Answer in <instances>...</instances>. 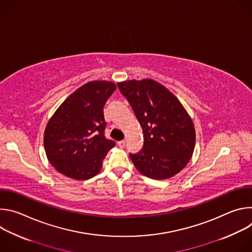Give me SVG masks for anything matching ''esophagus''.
Listing matches in <instances>:
<instances>
[{
	"instance_id": "34e87169",
	"label": "esophagus",
	"mask_w": 252,
	"mask_h": 252,
	"mask_svg": "<svg viewBox=\"0 0 252 252\" xmlns=\"http://www.w3.org/2000/svg\"><path fill=\"white\" fill-rule=\"evenodd\" d=\"M118 146H119L120 148H124V147L126 146V140H120V141H118Z\"/></svg>"
}]
</instances>
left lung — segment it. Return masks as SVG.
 <instances>
[{
    "label": "left lung",
    "mask_w": 252,
    "mask_h": 252,
    "mask_svg": "<svg viewBox=\"0 0 252 252\" xmlns=\"http://www.w3.org/2000/svg\"><path fill=\"white\" fill-rule=\"evenodd\" d=\"M118 87L142 127L143 147L129 154L136 169L153 179L178 173L190 160L195 146L193 123L184 105L151 79L122 82Z\"/></svg>",
    "instance_id": "obj_1"
}]
</instances>
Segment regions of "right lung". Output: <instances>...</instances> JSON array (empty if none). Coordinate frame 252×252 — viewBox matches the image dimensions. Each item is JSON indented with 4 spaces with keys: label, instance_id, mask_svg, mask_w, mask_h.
Returning <instances> with one entry per match:
<instances>
[{
    "label": "right lung",
    "instance_id": "add662e5",
    "mask_svg": "<svg viewBox=\"0 0 252 252\" xmlns=\"http://www.w3.org/2000/svg\"><path fill=\"white\" fill-rule=\"evenodd\" d=\"M117 87L93 81L71 94L50 119L44 147L51 164L63 175L86 181L96 175L116 142L104 136L103 106Z\"/></svg>",
    "mask_w": 252,
    "mask_h": 252
}]
</instances>
